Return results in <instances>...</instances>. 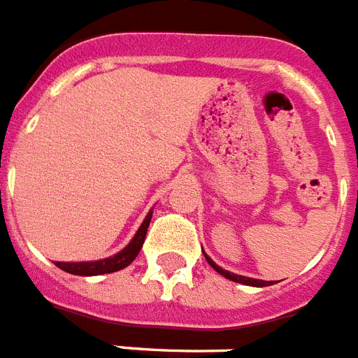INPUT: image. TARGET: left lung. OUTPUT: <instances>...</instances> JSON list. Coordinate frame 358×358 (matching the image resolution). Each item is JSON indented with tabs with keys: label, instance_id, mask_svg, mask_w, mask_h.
Returning <instances> with one entry per match:
<instances>
[{
	"label": "left lung",
	"instance_id": "obj_1",
	"mask_svg": "<svg viewBox=\"0 0 358 358\" xmlns=\"http://www.w3.org/2000/svg\"><path fill=\"white\" fill-rule=\"evenodd\" d=\"M203 256H205V259H207V263H209V265L213 266V268L216 270L217 273H222L223 278L231 279V281L241 282V285H248V287H268V285H272V282H270V281H261V279L245 278V275H238V273H232V272H229V270H223L222 266H217L216 263H214V261L210 259V257L207 256V254H205V252H203Z\"/></svg>",
	"mask_w": 358,
	"mask_h": 358
}]
</instances>
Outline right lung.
Listing matches in <instances>:
<instances>
[{
    "mask_svg": "<svg viewBox=\"0 0 358 358\" xmlns=\"http://www.w3.org/2000/svg\"><path fill=\"white\" fill-rule=\"evenodd\" d=\"M151 216H153V210H149L145 220L142 222V225L138 227L135 238L127 243L126 248H122L119 254H115L111 257H106V259L99 261H80V263H66V261H55V265L61 270L68 273H73V275H101V273H111L117 272V270L126 268L129 263H133L138 252H141L142 245H144L145 232H148L149 222H151Z\"/></svg>",
    "mask_w": 358,
    "mask_h": 358,
    "instance_id": "1",
    "label": "right lung"
}]
</instances>
